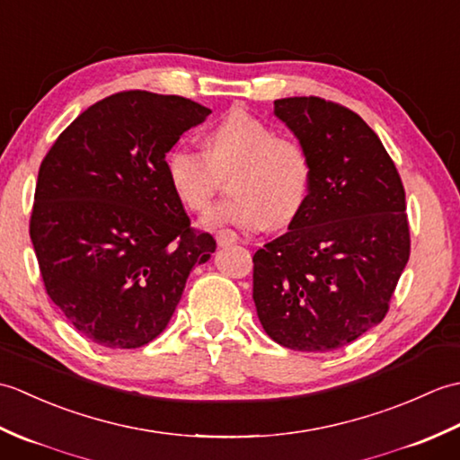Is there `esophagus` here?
I'll list each match as a JSON object with an SVG mask.
<instances>
[{"label":"esophagus","mask_w":460,"mask_h":460,"mask_svg":"<svg viewBox=\"0 0 460 460\" xmlns=\"http://www.w3.org/2000/svg\"><path fill=\"white\" fill-rule=\"evenodd\" d=\"M237 241H239V237H237V233H235V231H231V229H223V231H219V233H217V245H219V247L233 245V243H237Z\"/></svg>","instance_id":"obj_1"}]
</instances>
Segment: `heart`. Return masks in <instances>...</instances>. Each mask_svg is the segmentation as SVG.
<instances>
[{"label":"heart","instance_id":"obj_1","mask_svg":"<svg viewBox=\"0 0 460 460\" xmlns=\"http://www.w3.org/2000/svg\"><path fill=\"white\" fill-rule=\"evenodd\" d=\"M205 152L175 144L164 155L172 191L185 208L205 211L219 188V172H229L235 198L219 203L203 217V227L233 225L261 231L287 225L305 208L312 183V162L298 140L277 130L245 109H233L203 136Z\"/></svg>","mask_w":460,"mask_h":460}]
</instances>
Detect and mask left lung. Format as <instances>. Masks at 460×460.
<instances>
[{
    "label": "left lung",
    "instance_id": "8db88e82",
    "mask_svg": "<svg viewBox=\"0 0 460 460\" xmlns=\"http://www.w3.org/2000/svg\"><path fill=\"white\" fill-rule=\"evenodd\" d=\"M275 116L306 148L312 183L285 235L252 257V300L277 344L338 349L387 314L411 249L405 190L377 134L346 106L290 96Z\"/></svg>",
    "mask_w": 460,
    "mask_h": 460
}]
</instances>
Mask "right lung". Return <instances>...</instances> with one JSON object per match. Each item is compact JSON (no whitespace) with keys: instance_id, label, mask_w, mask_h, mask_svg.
<instances>
[{"instance_id":"add662e5","label":"right lung","mask_w":460,"mask_h":460,"mask_svg":"<svg viewBox=\"0 0 460 460\" xmlns=\"http://www.w3.org/2000/svg\"><path fill=\"white\" fill-rule=\"evenodd\" d=\"M209 109L126 91L89 106L39 168L29 235L45 290L84 338L111 349L168 326L190 272L215 239L190 227L164 155Z\"/></svg>"}]
</instances>
